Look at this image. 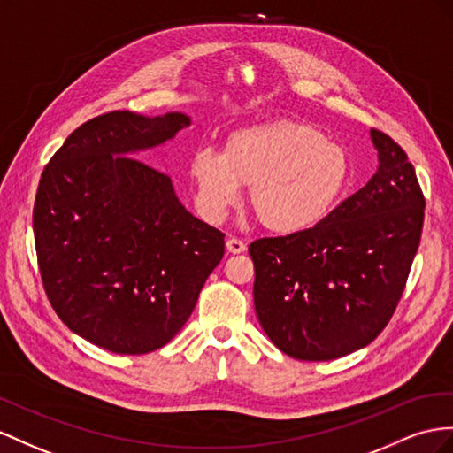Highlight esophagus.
I'll use <instances>...</instances> for the list:
<instances>
[{"mask_svg":"<svg viewBox=\"0 0 453 453\" xmlns=\"http://www.w3.org/2000/svg\"><path fill=\"white\" fill-rule=\"evenodd\" d=\"M226 247H227L229 252H234V254H241V252L247 250L245 242H242V239H237V237H229L226 241Z\"/></svg>","mask_w":453,"mask_h":453,"instance_id":"obj_1","label":"esophagus"}]
</instances>
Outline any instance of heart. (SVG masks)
I'll return each instance as SVG.
<instances>
[{"label":"heart","mask_w":453,"mask_h":453,"mask_svg":"<svg viewBox=\"0 0 453 453\" xmlns=\"http://www.w3.org/2000/svg\"><path fill=\"white\" fill-rule=\"evenodd\" d=\"M195 203L222 222L249 185V206L273 234H300L326 219L350 180L346 150L303 122L272 120L231 132L222 155L199 149L189 160Z\"/></svg>","instance_id":"heart-1"}]
</instances>
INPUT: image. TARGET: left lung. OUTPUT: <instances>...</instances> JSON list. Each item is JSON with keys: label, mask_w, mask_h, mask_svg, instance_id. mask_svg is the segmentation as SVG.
Listing matches in <instances>:
<instances>
[{"label": "left lung", "mask_w": 453, "mask_h": 453, "mask_svg": "<svg viewBox=\"0 0 453 453\" xmlns=\"http://www.w3.org/2000/svg\"><path fill=\"white\" fill-rule=\"evenodd\" d=\"M365 188L300 234L250 242L254 308L280 350L326 362L367 346L396 310L419 249L425 196L405 150L371 130Z\"/></svg>", "instance_id": "8db88e82"}]
</instances>
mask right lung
<instances>
[{"label":"right lung","instance_id":"obj_1","mask_svg":"<svg viewBox=\"0 0 453 453\" xmlns=\"http://www.w3.org/2000/svg\"><path fill=\"white\" fill-rule=\"evenodd\" d=\"M189 124L181 112H105L42 172L32 226L45 295L68 329L109 352L168 344L224 258L222 231L185 211L166 173L127 157Z\"/></svg>","mask_w":453,"mask_h":453}]
</instances>
